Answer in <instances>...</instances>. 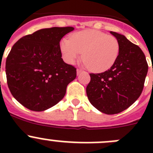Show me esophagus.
I'll return each mask as SVG.
<instances>
[{"instance_id":"obj_1","label":"esophagus","mask_w":153,"mask_h":153,"mask_svg":"<svg viewBox=\"0 0 153 153\" xmlns=\"http://www.w3.org/2000/svg\"><path fill=\"white\" fill-rule=\"evenodd\" d=\"M82 72H83V70H80V69H77V70H76V74H77V75H79V74H81Z\"/></svg>"}]
</instances>
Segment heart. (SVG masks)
I'll list each match as a JSON object with an SVG mask.
<instances>
[{"label": "heart", "instance_id": "obj_1", "mask_svg": "<svg viewBox=\"0 0 153 153\" xmlns=\"http://www.w3.org/2000/svg\"><path fill=\"white\" fill-rule=\"evenodd\" d=\"M63 59L73 64L82 54L84 65L93 72L109 70L117 61L120 45L116 37L95 30H86L63 39L60 44Z\"/></svg>", "mask_w": 153, "mask_h": 153}]
</instances>
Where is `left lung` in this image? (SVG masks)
Returning a JSON list of instances; mask_svg holds the SVG:
<instances>
[{"instance_id": "1", "label": "left lung", "mask_w": 153, "mask_h": 153, "mask_svg": "<svg viewBox=\"0 0 153 153\" xmlns=\"http://www.w3.org/2000/svg\"><path fill=\"white\" fill-rule=\"evenodd\" d=\"M120 43V54L108 70L90 74L86 95L90 103L106 114L129 108L141 95L148 72L144 53L122 34L110 31Z\"/></svg>"}]
</instances>
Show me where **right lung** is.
<instances>
[{"label":"right lung","instance_id":"obj_1","mask_svg":"<svg viewBox=\"0 0 153 153\" xmlns=\"http://www.w3.org/2000/svg\"><path fill=\"white\" fill-rule=\"evenodd\" d=\"M72 27L45 28L21 37L6 60L8 87L13 97L33 111H44L64 97L76 69L61 58L60 41Z\"/></svg>","mask_w":153,"mask_h":153}]
</instances>
